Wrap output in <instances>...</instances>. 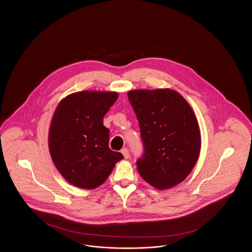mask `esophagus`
<instances>
[{
	"instance_id": "34e87169",
	"label": "esophagus",
	"mask_w": 252,
	"mask_h": 252,
	"mask_svg": "<svg viewBox=\"0 0 252 252\" xmlns=\"http://www.w3.org/2000/svg\"><path fill=\"white\" fill-rule=\"evenodd\" d=\"M122 154L124 155V158H125L126 159H127V158H130V153H129V150H128L127 148L122 149Z\"/></svg>"
}]
</instances>
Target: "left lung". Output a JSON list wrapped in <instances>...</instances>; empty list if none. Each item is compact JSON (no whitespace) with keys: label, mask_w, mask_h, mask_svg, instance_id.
<instances>
[{"label":"left lung","mask_w":252,"mask_h":252,"mask_svg":"<svg viewBox=\"0 0 252 252\" xmlns=\"http://www.w3.org/2000/svg\"><path fill=\"white\" fill-rule=\"evenodd\" d=\"M127 96L143 145L137 160L141 177L158 189L184 181L201 149L199 125L191 107L171 89L129 91Z\"/></svg>","instance_id":"1"}]
</instances>
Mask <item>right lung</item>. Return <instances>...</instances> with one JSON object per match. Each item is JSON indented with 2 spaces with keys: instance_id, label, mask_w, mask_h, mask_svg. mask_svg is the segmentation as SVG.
<instances>
[{
  "instance_id": "add662e5",
  "label": "right lung",
  "mask_w": 252,
  "mask_h": 252,
  "mask_svg": "<svg viewBox=\"0 0 252 252\" xmlns=\"http://www.w3.org/2000/svg\"><path fill=\"white\" fill-rule=\"evenodd\" d=\"M118 98L114 92L72 94L56 108L49 133L52 161L66 181L92 189L102 185L124 158L109 147L103 118Z\"/></svg>"
}]
</instances>
